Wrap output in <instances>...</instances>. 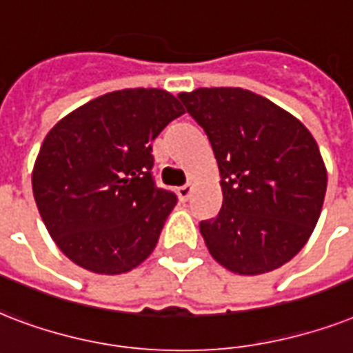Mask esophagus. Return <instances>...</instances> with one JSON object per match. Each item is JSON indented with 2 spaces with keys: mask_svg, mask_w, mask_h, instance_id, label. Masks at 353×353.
<instances>
[{
  "mask_svg": "<svg viewBox=\"0 0 353 353\" xmlns=\"http://www.w3.org/2000/svg\"><path fill=\"white\" fill-rule=\"evenodd\" d=\"M191 190H193V188H191V184L180 185L179 190H176V193H179V199H180V201H182V202L188 201V199H190V195H191Z\"/></svg>",
  "mask_w": 353,
  "mask_h": 353,
  "instance_id": "34e87169",
  "label": "esophagus"
}]
</instances>
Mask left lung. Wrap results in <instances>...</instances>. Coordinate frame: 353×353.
Returning <instances> with one entry per match:
<instances>
[{"label":"left lung","instance_id":"1","mask_svg":"<svg viewBox=\"0 0 353 353\" xmlns=\"http://www.w3.org/2000/svg\"><path fill=\"white\" fill-rule=\"evenodd\" d=\"M219 165L223 206L201 221L210 254L236 274L293 259L313 234L327 174L315 138L289 112L243 88L179 94Z\"/></svg>","mask_w":353,"mask_h":353}]
</instances>
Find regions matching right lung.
Returning <instances> with one entry per match:
<instances>
[{"instance_id": "1", "label": "right lung", "mask_w": 353, "mask_h": 353, "mask_svg": "<svg viewBox=\"0 0 353 353\" xmlns=\"http://www.w3.org/2000/svg\"><path fill=\"white\" fill-rule=\"evenodd\" d=\"M184 114L165 90L112 92L62 117L32 169L38 212L57 247L97 274L145 261L176 204L152 179V139Z\"/></svg>"}]
</instances>
